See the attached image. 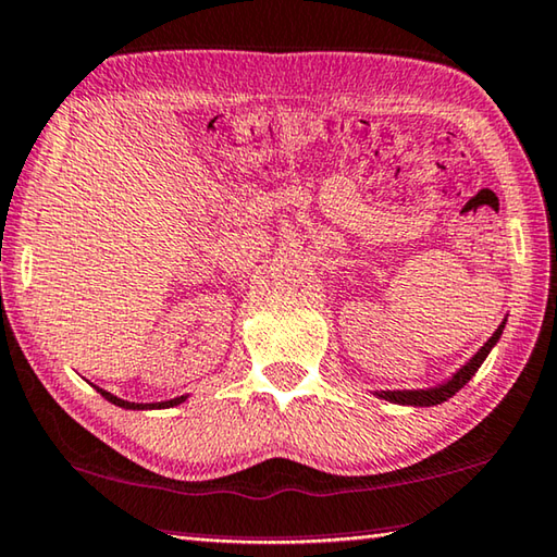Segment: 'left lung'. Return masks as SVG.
<instances>
[{"label": "left lung", "mask_w": 557, "mask_h": 557, "mask_svg": "<svg viewBox=\"0 0 557 557\" xmlns=\"http://www.w3.org/2000/svg\"><path fill=\"white\" fill-rule=\"evenodd\" d=\"M504 327H506V318H504V323H500L498 327H496V333L491 335V338L481 345L479 348V352L473 355V358L467 362V364H461V368L454 372V375L446 380V382H442V385H436V387H426V389H382V392H375V395L380 397V399H387V403H395V405H409V407H434V405H442V403H446V399L449 397H454L457 395V392L467 385V382L476 375V370L481 368V362L486 360V355L494 350V345L498 343V338H500V333H504Z\"/></svg>", "instance_id": "left-lung-1"}]
</instances>
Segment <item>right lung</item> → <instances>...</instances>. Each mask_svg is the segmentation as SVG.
<instances>
[{
  "label": "right lung",
  "mask_w": 557,
  "mask_h": 557,
  "mask_svg": "<svg viewBox=\"0 0 557 557\" xmlns=\"http://www.w3.org/2000/svg\"><path fill=\"white\" fill-rule=\"evenodd\" d=\"M96 389L108 399V403H113L115 407H123V409H165V407H175V405H180V403H185V399H187V395H182V397H175V399H168V403L140 405V403H127V399L115 397V395H111V392H106V389H100V387H96Z\"/></svg>",
  "instance_id": "add662e5"
}]
</instances>
